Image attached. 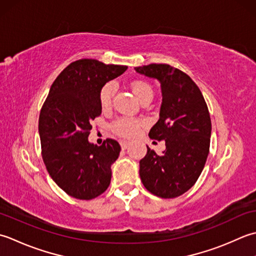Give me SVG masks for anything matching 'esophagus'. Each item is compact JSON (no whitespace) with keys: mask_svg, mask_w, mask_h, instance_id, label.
I'll list each match as a JSON object with an SVG mask.
<instances>
[{"mask_svg":"<svg viewBox=\"0 0 256 256\" xmlns=\"http://www.w3.org/2000/svg\"><path fill=\"white\" fill-rule=\"evenodd\" d=\"M129 144H130V142H127V140H120V146L122 149H126Z\"/></svg>","mask_w":256,"mask_h":256,"instance_id":"esophagus-1","label":"esophagus"}]
</instances>
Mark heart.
Here are the masks:
<instances>
[{
  "instance_id": "heart-1",
  "label": "heart",
  "mask_w": 256,
  "mask_h": 256,
  "mask_svg": "<svg viewBox=\"0 0 256 256\" xmlns=\"http://www.w3.org/2000/svg\"><path fill=\"white\" fill-rule=\"evenodd\" d=\"M132 87L136 96L139 98L140 102H144V99L154 97V90L148 82L144 80H136L132 84ZM114 90H116V86L112 82H106L100 88V90H99V104H100L102 109H108L112 106ZM142 126V122L138 120V119L130 117H120L112 122V124H110V129L117 136H120V137L124 138H130L138 134Z\"/></svg>"
}]
</instances>
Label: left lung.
Masks as SVG:
<instances>
[{
	"mask_svg": "<svg viewBox=\"0 0 256 256\" xmlns=\"http://www.w3.org/2000/svg\"><path fill=\"white\" fill-rule=\"evenodd\" d=\"M134 70L160 82V118L149 137L166 142L164 154L147 147V154L140 160V179L152 194L176 198L196 184L204 168L210 150V112L199 87L182 70L168 64Z\"/></svg>",
	"mask_w": 256,
	"mask_h": 256,
	"instance_id": "obj_1",
	"label": "left lung"
}]
</instances>
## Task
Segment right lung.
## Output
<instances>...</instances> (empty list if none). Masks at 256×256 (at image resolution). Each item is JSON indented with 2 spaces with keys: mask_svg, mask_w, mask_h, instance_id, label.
<instances>
[{
  "mask_svg": "<svg viewBox=\"0 0 256 256\" xmlns=\"http://www.w3.org/2000/svg\"><path fill=\"white\" fill-rule=\"evenodd\" d=\"M124 65L97 60H78L57 76L38 119L42 157L52 179L67 194L92 200L107 190L112 164L120 146L106 139L102 146L88 142L92 122L102 114L99 90L122 75Z\"/></svg>",
  "mask_w": 256,
  "mask_h": 256,
  "instance_id": "right-lung-1",
  "label": "right lung"
}]
</instances>
